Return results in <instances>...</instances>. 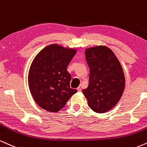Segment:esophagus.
<instances>
[{
    "instance_id": "34e87169",
    "label": "esophagus",
    "mask_w": 147,
    "mask_h": 147,
    "mask_svg": "<svg viewBox=\"0 0 147 147\" xmlns=\"http://www.w3.org/2000/svg\"><path fill=\"white\" fill-rule=\"evenodd\" d=\"M77 90H78V92H81V86H79V87L77 88Z\"/></svg>"
}]
</instances>
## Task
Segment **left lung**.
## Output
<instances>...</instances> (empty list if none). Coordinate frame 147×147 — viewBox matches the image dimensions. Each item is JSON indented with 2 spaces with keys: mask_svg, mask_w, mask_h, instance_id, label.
Listing matches in <instances>:
<instances>
[{
  "mask_svg": "<svg viewBox=\"0 0 147 147\" xmlns=\"http://www.w3.org/2000/svg\"><path fill=\"white\" fill-rule=\"evenodd\" d=\"M86 59L90 74L89 84L83 94L94 112H108L118 103L125 89L121 63L114 52L103 45L86 49Z\"/></svg>",
  "mask_w": 147,
  "mask_h": 147,
  "instance_id": "left-lung-1",
  "label": "left lung"
}]
</instances>
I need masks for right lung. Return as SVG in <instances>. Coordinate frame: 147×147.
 I'll use <instances>...</instances> for the list:
<instances>
[{
  "instance_id": "right-lung-1",
  "label": "right lung",
  "mask_w": 147,
  "mask_h": 147,
  "mask_svg": "<svg viewBox=\"0 0 147 147\" xmlns=\"http://www.w3.org/2000/svg\"><path fill=\"white\" fill-rule=\"evenodd\" d=\"M77 49L53 44L37 54L30 66L28 84L33 100L42 109L57 112L77 90L70 87L67 71Z\"/></svg>"
}]
</instances>
